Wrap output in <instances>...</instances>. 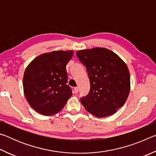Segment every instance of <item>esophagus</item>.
<instances>
[{
    "mask_svg": "<svg viewBox=\"0 0 156 156\" xmlns=\"http://www.w3.org/2000/svg\"><path fill=\"white\" fill-rule=\"evenodd\" d=\"M74 91H75L76 93H78V92L79 91V87H76L74 88Z\"/></svg>",
    "mask_w": 156,
    "mask_h": 156,
    "instance_id": "obj_1",
    "label": "esophagus"
}]
</instances>
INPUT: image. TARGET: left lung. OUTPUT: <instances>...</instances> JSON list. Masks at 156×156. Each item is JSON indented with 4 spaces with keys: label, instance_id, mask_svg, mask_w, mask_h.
Masks as SVG:
<instances>
[{
    "label": "left lung",
    "instance_id": "8db88e82",
    "mask_svg": "<svg viewBox=\"0 0 156 156\" xmlns=\"http://www.w3.org/2000/svg\"><path fill=\"white\" fill-rule=\"evenodd\" d=\"M76 55L87 71L90 91L80 101L98 118L112 115L125 103L130 91V73L126 63L111 50L95 47Z\"/></svg>",
    "mask_w": 156,
    "mask_h": 156
}]
</instances>
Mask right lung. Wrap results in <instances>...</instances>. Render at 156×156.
<instances>
[{"instance_id":"obj_1","label":"right lung","mask_w":156,"mask_h":156,"mask_svg":"<svg viewBox=\"0 0 156 156\" xmlns=\"http://www.w3.org/2000/svg\"><path fill=\"white\" fill-rule=\"evenodd\" d=\"M73 54V50L44 53L28 65L23 76V91L36 112L44 115L56 114L72 96L67 84L66 65Z\"/></svg>"}]
</instances>
